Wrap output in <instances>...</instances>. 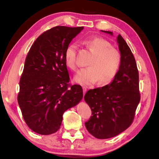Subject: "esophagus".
<instances>
[{
  "mask_svg": "<svg viewBox=\"0 0 159 159\" xmlns=\"http://www.w3.org/2000/svg\"><path fill=\"white\" fill-rule=\"evenodd\" d=\"M86 91H87V88H86L85 87H83V92H84V95L85 94Z\"/></svg>",
  "mask_w": 159,
  "mask_h": 159,
  "instance_id": "obj_1",
  "label": "esophagus"
}]
</instances>
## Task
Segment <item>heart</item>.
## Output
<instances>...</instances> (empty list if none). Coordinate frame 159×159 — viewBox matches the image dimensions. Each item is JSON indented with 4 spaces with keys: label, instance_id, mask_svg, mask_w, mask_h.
I'll list each match as a JSON object with an SVG mask.
<instances>
[{
    "label": "heart",
    "instance_id": "b5f03b06",
    "mask_svg": "<svg viewBox=\"0 0 159 159\" xmlns=\"http://www.w3.org/2000/svg\"><path fill=\"white\" fill-rule=\"evenodd\" d=\"M92 57L88 62L89 67L81 70L74 80L83 85H89L98 81L101 84L111 82L117 74L121 66V56L111 44L103 38H92L81 42ZM78 45L70 44L65 52V62L71 70H77L76 52Z\"/></svg>",
    "mask_w": 159,
    "mask_h": 159
}]
</instances>
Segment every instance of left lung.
Segmentation results:
<instances>
[{
  "label": "left lung",
  "instance_id": "1",
  "mask_svg": "<svg viewBox=\"0 0 159 159\" xmlns=\"http://www.w3.org/2000/svg\"><path fill=\"white\" fill-rule=\"evenodd\" d=\"M117 38L121 56L117 74L111 84L89 89L84 96L92 111L85 125L97 139L111 138L126 130L133 121L141 99L135 59L123 38L119 34Z\"/></svg>",
  "mask_w": 159,
  "mask_h": 159
}]
</instances>
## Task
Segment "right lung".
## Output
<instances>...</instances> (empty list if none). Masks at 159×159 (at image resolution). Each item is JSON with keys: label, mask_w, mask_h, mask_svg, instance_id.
<instances>
[{"label": "right lung", "mask_w": 159, "mask_h": 159, "mask_svg": "<svg viewBox=\"0 0 159 159\" xmlns=\"http://www.w3.org/2000/svg\"><path fill=\"white\" fill-rule=\"evenodd\" d=\"M83 29L55 26L39 36L28 53L18 103L26 125L36 133L57 131L64 113L83 98L81 86L69 84L65 62L67 47Z\"/></svg>", "instance_id": "obj_1"}]
</instances>
